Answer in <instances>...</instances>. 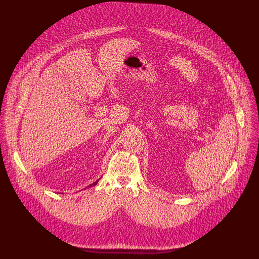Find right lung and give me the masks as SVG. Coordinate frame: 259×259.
Instances as JSON below:
<instances>
[{"instance_id": "1", "label": "right lung", "mask_w": 259, "mask_h": 259, "mask_svg": "<svg viewBox=\"0 0 259 259\" xmlns=\"http://www.w3.org/2000/svg\"><path fill=\"white\" fill-rule=\"evenodd\" d=\"M97 182H98V180H96L95 182H93L92 184H90V188H91V187H93V186H96V184H97Z\"/></svg>"}]
</instances>
